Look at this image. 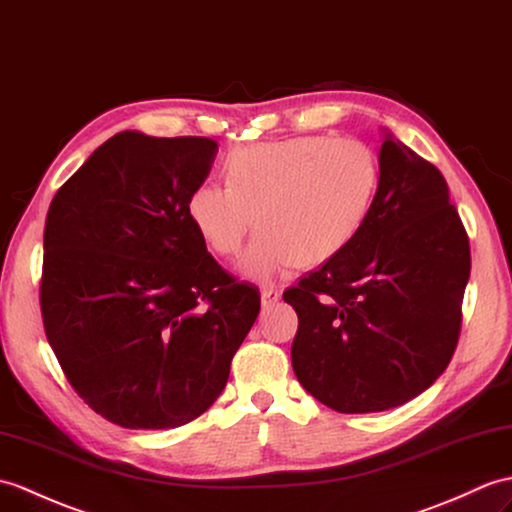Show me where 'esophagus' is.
<instances>
[{
	"instance_id": "34e87169",
	"label": "esophagus",
	"mask_w": 512,
	"mask_h": 512,
	"mask_svg": "<svg viewBox=\"0 0 512 512\" xmlns=\"http://www.w3.org/2000/svg\"><path fill=\"white\" fill-rule=\"evenodd\" d=\"M281 299V292L275 288H264L261 290V305L264 307H272Z\"/></svg>"
}]
</instances>
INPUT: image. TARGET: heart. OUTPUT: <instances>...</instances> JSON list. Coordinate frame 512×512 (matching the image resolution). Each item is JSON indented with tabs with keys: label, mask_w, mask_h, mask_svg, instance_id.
<instances>
[{
	"label": "heart",
	"mask_w": 512,
	"mask_h": 512,
	"mask_svg": "<svg viewBox=\"0 0 512 512\" xmlns=\"http://www.w3.org/2000/svg\"><path fill=\"white\" fill-rule=\"evenodd\" d=\"M227 185L198 183L187 216L213 253L242 255L246 279L270 283L301 261L316 266L347 246L375 202L379 163L353 137L299 135L244 146L227 159Z\"/></svg>",
	"instance_id": "heart-1"
}]
</instances>
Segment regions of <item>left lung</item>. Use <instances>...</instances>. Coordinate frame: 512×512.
Here are the masks:
<instances>
[{"label":"left lung","instance_id":"8db88e82","mask_svg":"<svg viewBox=\"0 0 512 512\" xmlns=\"http://www.w3.org/2000/svg\"><path fill=\"white\" fill-rule=\"evenodd\" d=\"M469 272V237L443 174L384 130L379 187L362 229L283 292L299 314L296 379L344 414L421 395L454 355Z\"/></svg>","mask_w":512,"mask_h":512}]
</instances>
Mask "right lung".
Returning a JSON list of instances; mask_svg holds the SVG:
<instances>
[{
	"instance_id": "add662e5",
	"label": "right lung",
	"mask_w": 512,
	"mask_h": 512,
	"mask_svg": "<svg viewBox=\"0 0 512 512\" xmlns=\"http://www.w3.org/2000/svg\"><path fill=\"white\" fill-rule=\"evenodd\" d=\"M218 144L124 130L58 189L41 314L67 382L106 421L170 430L227 386L259 292L222 270L187 216Z\"/></svg>"
}]
</instances>
